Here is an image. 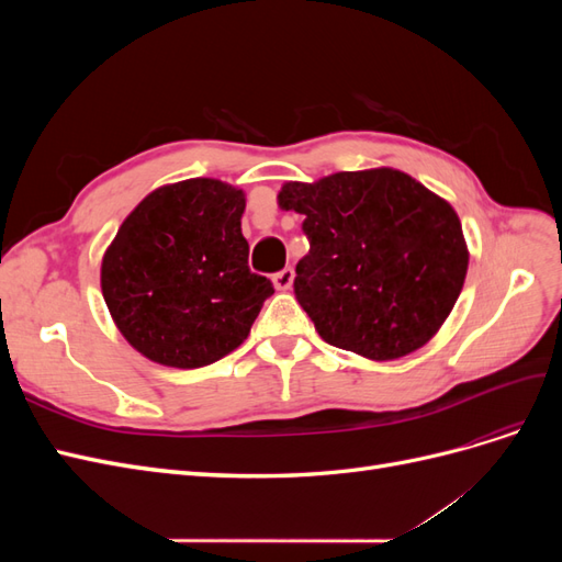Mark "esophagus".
<instances>
[{"mask_svg": "<svg viewBox=\"0 0 562 562\" xmlns=\"http://www.w3.org/2000/svg\"><path fill=\"white\" fill-rule=\"evenodd\" d=\"M293 279H295V271L291 267H285V269L279 271V274H274V279H271V281H274L277 291H291Z\"/></svg>", "mask_w": 562, "mask_h": 562, "instance_id": "obj_1", "label": "esophagus"}]
</instances>
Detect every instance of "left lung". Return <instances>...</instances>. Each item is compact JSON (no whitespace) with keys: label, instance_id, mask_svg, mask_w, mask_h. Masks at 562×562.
<instances>
[{"label":"left lung","instance_id":"left-lung-1","mask_svg":"<svg viewBox=\"0 0 562 562\" xmlns=\"http://www.w3.org/2000/svg\"><path fill=\"white\" fill-rule=\"evenodd\" d=\"M279 206L304 215L310 252L295 267V297L328 345L394 361L443 326L469 267L446 199L382 166L285 182Z\"/></svg>","mask_w":562,"mask_h":562}]
</instances>
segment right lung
Returning a JSON list of instances; mask_svg holds the SVG:
<instances>
[{
	"label": "right lung",
	"instance_id": "obj_1",
	"mask_svg": "<svg viewBox=\"0 0 562 562\" xmlns=\"http://www.w3.org/2000/svg\"><path fill=\"white\" fill-rule=\"evenodd\" d=\"M244 190L190 178L149 192L119 227L100 265L112 321L145 359L180 370L239 347L274 293L248 269Z\"/></svg>",
	"mask_w": 562,
	"mask_h": 562
}]
</instances>
